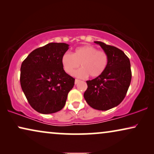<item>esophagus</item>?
Here are the masks:
<instances>
[{"label": "esophagus", "mask_w": 154, "mask_h": 154, "mask_svg": "<svg viewBox=\"0 0 154 154\" xmlns=\"http://www.w3.org/2000/svg\"><path fill=\"white\" fill-rule=\"evenodd\" d=\"M80 82V81L79 80H78V79H75V84H78Z\"/></svg>", "instance_id": "34e87169"}]
</instances>
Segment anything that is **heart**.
<instances>
[{
	"instance_id": "obj_1",
	"label": "heart",
	"mask_w": 154,
	"mask_h": 154,
	"mask_svg": "<svg viewBox=\"0 0 154 154\" xmlns=\"http://www.w3.org/2000/svg\"><path fill=\"white\" fill-rule=\"evenodd\" d=\"M109 62L108 55L104 51H99L92 45H83L76 48L73 54L66 52L62 55V64L64 70L72 75L75 69H82L75 73V76L92 78L100 76L104 73Z\"/></svg>"
}]
</instances>
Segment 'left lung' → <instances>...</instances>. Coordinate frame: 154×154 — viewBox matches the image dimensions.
<instances>
[{
    "instance_id": "1",
    "label": "left lung",
    "mask_w": 154,
    "mask_h": 154,
    "mask_svg": "<svg viewBox=\"0 0 154 154\" xmlns=\"http://www.w3.org/2000/svg\"><path fill=\"white\" fill-rule=\"evenodd\" d=\"M108 55L109 62L104 73L88 81L84 93L86 102L92 108L106 111L117 106L125 98L132 79L129 58L119 48L94 41Z\"/></svg>"
}]
</instances>
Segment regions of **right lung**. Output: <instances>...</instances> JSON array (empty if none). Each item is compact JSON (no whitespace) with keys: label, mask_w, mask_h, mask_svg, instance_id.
Masks as SVG:
<instances>
[{"label":"right lung","mask_w":154,"mask_h":154,"mask_svg":"<svg viewBox=\"0 0 154 154\" xmlns=\"http://www.w3.org/2000/svg\"><path fill=\"white\" fill-rule=\"evenodd\" d=\"M69 46L64 43H48L31 52L22 62L21 87L29 104L38 112L56 113L66 104L75 81L62 64Z\"/></svg>","instance_id":"obj_1"}]
</instances>
